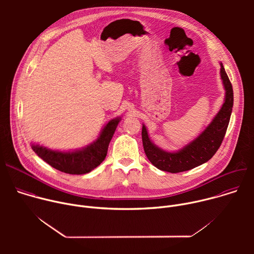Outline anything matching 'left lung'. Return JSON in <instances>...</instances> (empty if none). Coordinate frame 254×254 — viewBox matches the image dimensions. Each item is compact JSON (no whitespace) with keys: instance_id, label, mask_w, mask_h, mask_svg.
Wrapping results in <instances>:
<instances>
[{"instance_id":"1","label":"left lung","mask_w":254,"mask_h":254,"mask_svg":"<svg viewBox=\"0 0 254 254\" xmlns=\"http://www.w3.org/2000/svg\"><path fill=\"white\" fill-rule=\"evenodd\" d=\"M220 67V76L225 90L224 102L208 127L185 147L177 152H167L159 148L151 140L146 126L142 125L141 138L144 153L159 170L180 173L194 169L208 162L220 148L233 107L232 85L222 63Z\"/></svg>"}]
</instances>
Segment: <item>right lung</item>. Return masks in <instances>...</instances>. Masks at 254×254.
<instances>
[{"label":"right lung","mask_w":254,"mask_h":254,"mask_svg":"<svg viewBox=\"0 0 254 254\" xmlns=\"http://www.w3.org/2000/svg\"><path fill=\"white\" fill-rule=\"evenodd\" d=\"M121 120L122 118L111 120L104 126L94 141L79 150L61 152L36 143H32L31 147L38 157L58 171L71 175L86 174L104 161L108 144Z\"/></svg>","instance_id":"right-lung-1"}]
</instances>
